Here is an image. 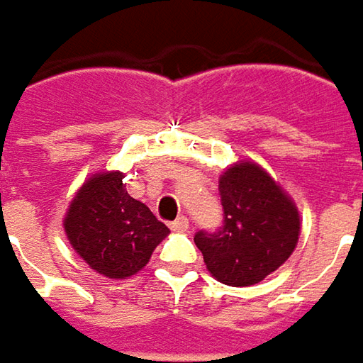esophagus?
I'll return each mask as SVG.
<instances>
[{
    "instance_id": "obj_1",
    "label": "esophagus",
    "mask_w": 363,
    "mask_h": 363,
    "mask_svg": "<svg viewBox=\"0 0 363 363\" xmlns=\"http://www.w3.org/2000/svg\"><path fill=\"white\" fill-rule=\"evenodd\" d=\"M170 227H172L174 231H186V229H189V219L182 215V217H179L177 220H172V223H170Z\"/></svg>"
}]
</instances>
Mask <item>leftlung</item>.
<instances>
[{
	"instance_id": "obj_1",
	"label": "left lung",
	"mask_w": 363,
	"mask_h": 363,
	"mask_svg": "<svg viewBox=\"0 0 363 363\" xmlns=\"http://www.w3.org/2000/svg\"><path fill=\"white\" fill-rule=\"evenodd\" d=\"M223 225L199 231L194 243L206 269L225 285L263 281L294 253L299 213L294 201L255 162H239L219 181Z\"/></svg>"
}]
</instances>
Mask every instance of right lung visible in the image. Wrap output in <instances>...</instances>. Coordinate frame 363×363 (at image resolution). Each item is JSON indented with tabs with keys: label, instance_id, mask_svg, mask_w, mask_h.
<instances>
[{
	"label": "right lung",
	"instance_id": "add662e5",
	"mask_svg": "<svg viewBox=\"0 0 363 363\" xmlns=\"http://www.w3.org/2000/svg\"><path fill=\"white\" fill-rule=\"evenodd\" d=\"M122 177L104 172L84 182L64 220L76 253L112 279L138 273L169 233L148 206L126 193Z\"/></svg>",
	"mask_w": 363,
	"mask_h": 363
}]
</instances>
